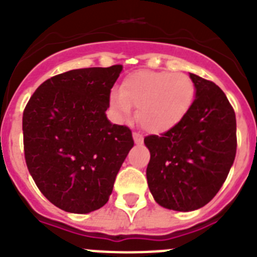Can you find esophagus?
I'll use <instances>...</instances> for the list:
<instances>
[{
  "label": "esophagus",
  "mask_w": 257,
  "mask_h": 257,
  "mask_svg": "<svg viewBox=\"0 0 257 257\" xmlns=\"http://www.w3.org/2000/svg\"><path fill=\"white\" fill-rule=\"evenodd\" d=\"M133 136H134V142H135V144H143V136L140 135L139 133H134L133 134Z\"/></svg>",
  "instance_id": "1"
}]
</instances>
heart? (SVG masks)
<instances>
[{"instance_id":"obj_1","label":"heart","mask_w":257,"mask_h":257,"mask_svg":"<svg viewBox=\"0 0 257 257\" xmlns=\"http://www.w3.org/2000/svg\"><path fill=\"white\" fill-rule=\"evenodd\" d=\"M196 97V86L188 74L169 70L142 69L124 77L119 92L110 95V106L127 121L136 108L143 128L161 134L180 123Z\"/></svg>"}]
</instances>
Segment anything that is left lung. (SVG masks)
Returning <instances> with one entry per match:
<instances>
[{"label": "left lung", "mask_w": 257, "mask_h": 257, "mask_svg": "<svg viewBox=\"0 0 257 257\" xmlns=\"http://www.w3.org/2000/svg\"><path fill=\"white\" fill-rule=\"evenodd\" d=\"M196 99L183 121L161 136L149 135L147 180L158 205L175 211L203 207L216 196L237 152L233 106L217 85L190 73Z\"/></svg>", "instance_id": "obj_1"}]
</instances>
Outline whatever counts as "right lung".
I'll list each match as a JSON object with an SVG mask.
<instances>
[{"label":"right lung","instance_id":"right-lung-1","mask_svg":"<svg viewBox=\"0 0 257 257\" xmlns=\"http://www.w3.org/2000/svg\"><path fill=\"white\" fill-rule=\"evenodd\" d=\"M122 68H82L51 77L23 112L29 174L52 205L67 212L103 207L134 147L130 128L110 123L105 114Z\"/></svg>","mask_w":257,"mask_h":257}]
</instances>
